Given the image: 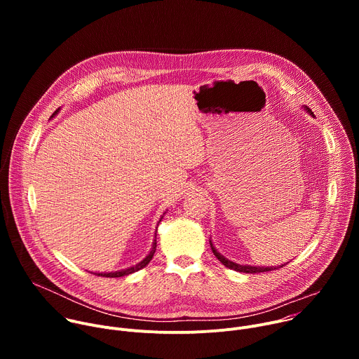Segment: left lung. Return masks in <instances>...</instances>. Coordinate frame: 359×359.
Here are the masks:
<instances>
[{
	"instance_id": "1",
	"label": "left lung",
	"mask_w": 359,
	"mask_h": 359,
	"mask_svg": "<svg viewBox=\"0 0 359 359\" xmlns=\"http://www.w3.org/2000/svg\"><path fill=\"white\" fill-rule=\"evenodd\" d=\"M306 111H309L310 114H313L310 108H306ZM210 245H212L213 254L216 255V259H217L223 266H226V267H229V269H231V270H236V271H240V273L254 274V273H266V271H271V270H277V269H278V267H251V266H240V264H236V263H233V262L224 259L223 255H220V252H217V250L213 247L212 241H210ZM281 267H283V266H281Z\"/></svg>"
}]
</instances>
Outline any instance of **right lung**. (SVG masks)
Instances as JSON below:
<instances>
[{
    "instance_id": "add662e5",
    "label": "right lung",
    "mask_w": 359,
    "mask_h": 359,
    "mask_svg": "<svg viewBox=\"0 0 359 359\" xmlns=\"http://www.w3.org/2000/svg\"><path fill=\"white\" fill-rule=\"evenodd\" d=\"M58 111H55V114H57ZM54 114V115H55ZM155 251H156V240H155V243H153V247H151V250H150V252L146 255V259L143 260V262H140L139 264H136V266H133V267H130V269H128V270H122V271H115V273H95V276H100V277H109V278H114V277H123V276H129V274H132V273H135V271H139V270H142L143 267H146L149 263H150V260H151V257H153V254H155Z\"/></svg>"
}]
</instances>
